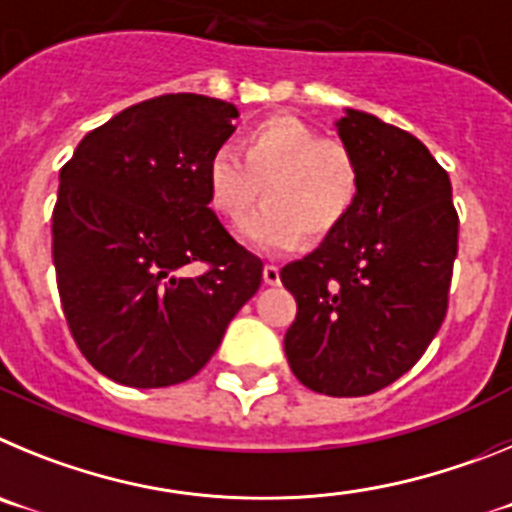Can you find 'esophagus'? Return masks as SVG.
<instances>
[{"instance_id": "esophagus-1", "label": "esophagus", "mask_w": 512, "mask_h": 512, "mask_svg": "<svg viewBox=\"0 0 512 512\" xmlns=\"http://www.w3.org/2000/svg\"><path fill=\"white\" fill-rule=\"evenodd\" d=\"M264 282L266 284H279V266H274V264L264 266Z\"/></svg>"}]
</instances>
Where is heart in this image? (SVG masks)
<instances>
[{
    "label": "heart",
    "mask_w": 512,
    "mask_h": 512,
    "mask_svg": "<svg viewBox=\"0 0 512 512\" xmlns=\"http://www.w3.org/2000/svg\"><path fill=\"white\" fill-rule=\"evenodd\" d=\"M207 200L217 215L241 223V238L256 251L284 253L305 235L323 241L336 233L356 207L361 166L351 148L320 138L307 122L271 115L243 133L241 156L217 148L205 164Z\"/></svg>",
    "instance_id": "obj_1"
}]
</instances>
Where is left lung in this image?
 <instances>
[{
	"label": "left lung",
	"mask_w": 512,
	"mask_h": 512,
	"mask_svg": "<svg viewBox=\"0 0 512 512\" xmlns=\"http://www.w3.org/2000/svg\"><path fill=\"white\" fill-rule=\"evenodd\" d=\"M338 135L361 192L336 233L279 271L297 300L284 354L312 392L361 397L410 372L441 328L459 215L449 174L415 135L359 110Z\"/></svg>",
	"instance_id": "1"
}]
</instances>
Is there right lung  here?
Returning <instances> with one entry per match:
<instances>
[{
    "instance_id": "right-lung-1",
    "label": "right lung",
    "mask_w": 512,
    "mask_h": 512,
    "mask_svg": "<svg viewBox=\"0 0 512 512\" xmlns=\"http://www.w3.org/2000/svg\"><path fill=\"white\" fill-rule=\"evenodd\" d=\"M233 117V104L202 94L146 99L84 135L61 169L58 295L79 351L112 382L192 379L261 287V259L207 200L205 164ZM192 265L203 269L187 275Z\"/></svg>"
}]
</instances>
